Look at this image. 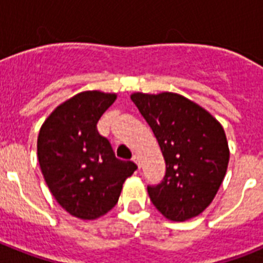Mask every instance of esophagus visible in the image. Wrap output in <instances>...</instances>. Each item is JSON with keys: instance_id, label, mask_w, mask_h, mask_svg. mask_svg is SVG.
Wrapping results in <instances>:
<instances>
[{"instance_id": "1", "label": "esophagus", "mask_w": 263, "mask_h": 263, "mask_svg": "<svg viewBox=\"0 0 263 263\" xmlns=\"http://www.w3.org/2000/svg\"><path fill=\"white\" fill-rule=\"evenodd\" d=\"M133 160L137 163V166L141 167V157H139L138 154H134L133 155Z\"/></svg>"}]
</instances>
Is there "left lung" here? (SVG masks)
<instances>
[{
  "instance_id": "1",
  "label": "left lung",
  "mask_w": 263,
  "mask_h": 263,
  "mask_svg": "<svg viewBox=\"0 0 263 263\" xmlns=\"http://www.w3.org/2000/svg\"><path fill=\"white\" fill-rule=\"evenodd\" d=\"M130 97L153 129L166 162L163 180L147 187L150 200L173 221L199 216L215 199L229 163L221 124L173 92H137Z\"/></svg>"
}]
</instances>
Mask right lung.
Segmentation results:
<instances>
[{
  "mask_svg": "<svg viewBox=\"0 0 263 263\" xmlns=\"http://www.w3.org/2000/svg\"><path fill=\"white\" fill-rule=\"evenodd\" d=\"M116 93L85 90L60 104L38 136L42 174L58 203L83 220H95L117 204L122 184L137 170L116 158L97 122L115 103Z\"/></svg>",
  "mask_w": 263,
  "mask_h": 263,
  "instance_id": "add662e5",
  "label": "right lung"
}]
</instances>
